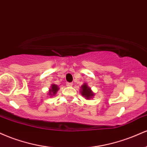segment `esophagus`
Segmentation results:
<instances>
[{
  "mask_svg": "<svg viewBox=\"0 0 147 147\" xmlns=\"http://www.w3.org/2000/svg\"><path fill=\"white\" fill-rule=\"evenodd\" d=\"M67 86L68 87H71V86H72V85H73V84L72 83H67Z\"/></svg>",
  "mask_w": 147,
  "mask_h": 147,
  "instance_id": "obj_1",
  "label": "esophagus"
}]
</instances>
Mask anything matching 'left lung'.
Listing matches in <instances>:
<instances>
[{
	"mask_svg": "<svg viewBox=\"0 0 147 147\" xmlns=\"http://www.w3.org/2000/svg\"><path fill=\"white\" fill-rule=\"evenodd\" d=\"M80 93L83 97H85L86 99H88V100L95 95L93 91L91 90V88L89 87L86 83H84L83 85L81 86Z\"/></svg>",
	"mask_w": 147,
	"mask_h": 147,
	"instance_id": "8db88e82",
	"label": "left lung"
}]
</instances>
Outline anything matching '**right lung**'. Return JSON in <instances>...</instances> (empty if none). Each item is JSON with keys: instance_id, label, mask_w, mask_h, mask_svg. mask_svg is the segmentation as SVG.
Returning <instances> with one entry per match:
<instances>
[{"instance_id": "obj_1", "label": "right lung", "mask_w": 147, "mask_h": 147, "mask_svg": "<svg viewBox=\"0 0 147 147\" xmlns=\"http://www.w3.org/2000/svg\"><path fill=\"white\" fill-rule=\"evenodd\" d=\"M59 88L56 84H52L51 86H50V89L48 91V95L50 97H52V96L55 95L57 94V91L59 90Z\"/></svg>"}]
</instances>
